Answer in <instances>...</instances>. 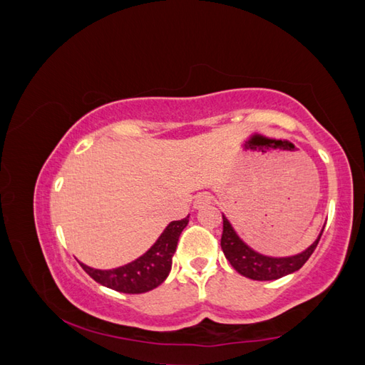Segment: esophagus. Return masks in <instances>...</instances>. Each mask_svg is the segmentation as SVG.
<instances>
[{"label":"esophagus","mask_w":365,"mask_h":365,"mask_svg":"<svg viewBox=\"0 0 365 365\" xmlns=\"http://www.w3.org/2000/svg\"><path fill=\"white\" fill-rule=\"evenodd\" d=\"M212 202V195L210 192H199L195 197V207L196 209H202L207 204Z\"/></svg>","instance_id":"34e87169"}]
</instances>
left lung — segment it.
Here are the masks:
<instances>
[{
	"label": "left lung",
	"instance_id": "left-lung-1",
	"mask_svg": "<svg viewBox=\"0 0 365 365\" xmlns=\"http://www.w3.org/2000/svg\"><path fill=\"white\" fill-rule=\"evenodd\" d=\"M323 234V231H321ZM321 234L313 244L302 252L301 255L291 256V258H269L256 253L255 250L245 245L239 239V235L234 232L232 226L223 217V234H221V250L226 256V259L231 262V266L237 270L240 275L252 278V280H277L288 274L296 272L301 269L312 253L315 252Z\"/></svg>",
	"mask_w": 365,
	"mask_h": 365
}]
</instances>
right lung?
I'll list each match as a JSON object with an SVG mask.
<instances>
[{
	"label": "right lung",
	"instance_id": "1",
	"mask_svg": "<svg viewBox=\"0 0 365 365\" xmlns=\"http://www.w3.org/2000/svg\"><path fill=\"white\" fill-rule=\"evenodd\" d=\"M188 225V217L173 221L155 242V245L140 258L112 270L91 269L81 262L82 269L93 280L103 287L115 289L126 294H140L152 291L166 280L173 267V256L175 253L177 242L185 226Z\"/></svg>",
	"mask_w": 365,
	"mask_h": 365
}]
</instances>
